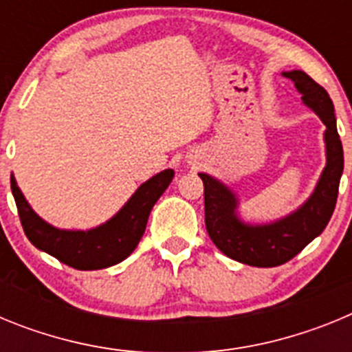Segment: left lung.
I'll return each mask as SVG.
<instances>
[{"instance_id":"left-lung-1","label":"left lung","mask_w":352,"mask_h":352,"mask_svg":"<svg viewBox=\"0 0 352 352\" xmlns=\"http://www.w3.org/2000/svg\"><path fill=\"white\" fill-rule=\"evenodd\" d=\"M301 93V100L324 123L326 166L310 197L282 219L272 222H247L239 214L238 194L231 186L206 173H199L204 183V217L211 241L222 254L238 263L273 268L300 254L314 238L324 231L335 204L344 170V149L337 132L333 102L322 86L303 70L282 72Z\"/></svg>"}]
</instances>
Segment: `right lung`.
<instances>
[{"instance_id":"1","label":"right lung","mask_w":352,"mask_h":352,"mask_svg":"<svg viewBox=\"0 0 352 352\" xmlns=\"http://www.w3.org/2000/svg\"><path fill=\"white\" fill-rule=\"evenodd\" d=\"M173 178V169L160 170L142 183L114 217L86 231L60 229L45 222L30 206L14 174L10 183L19 219L31 243L72 268L89 272L114 266L135 250L144 234L149 213Z\"/></svg>"}]
</instances>
